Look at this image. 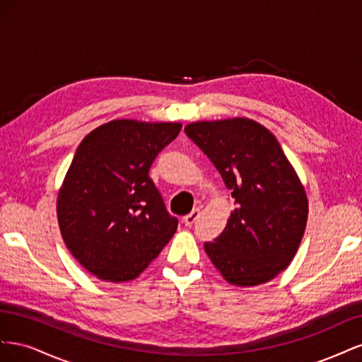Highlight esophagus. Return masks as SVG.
<instances>
[{
	"label": "esophagus",
	"mask_w": 362,
	"mask_h": 362,
	"mask_svg": "<svg viewBox=\"0 0 362 362\" xmlns=\"http://www.w3.org/2000/svg\"><path fill=\"white\" fill-rule=\"evenodd\" d=\"M201 216V211L198 210V208H196V210H193L190 214H187V216H184L182 217V222H184V225L185 226H192L196 221H198V217Z\"/></svg>",
	"instance_id": "1"
}]
</instances>
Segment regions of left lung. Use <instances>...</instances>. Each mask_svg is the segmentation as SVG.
<instances>
[{
    "mask_svg": "<svg viewBox=\"0 0 362 362\" xmlns=\"http://www.w3.org/2000/svg\"><path fill=\"white\" fill-rule=\"evenodd\" d=\"M221 172L235 210L204 245L233 286H259L291 262L305 233L308 199L276 137L255 120L234 117L184 128Z\"/></svg>",
    "mask_w": 362,
    "mask_h": 362,
    "instance_id": "obj_1",
    "label": "left lung"
}]
</instances>
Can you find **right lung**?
Here are the masks:
<instances>
[{"label":"right lung","mask_w":362,"mask_h":362,"mask_svg":"<svg viewBox=\"0 0 362 362\" xmlns=\"http://www.w3.org/2000/svg\"><path fill=\"white\" fill-rule=\"evenodd\" d=\"M181 124L117 119L76 148L57 198L62 237L71 254L103 281L137 278L178 228L149 169Z\"/></svg>","instance_id":"add662e5"}]
</instances>
